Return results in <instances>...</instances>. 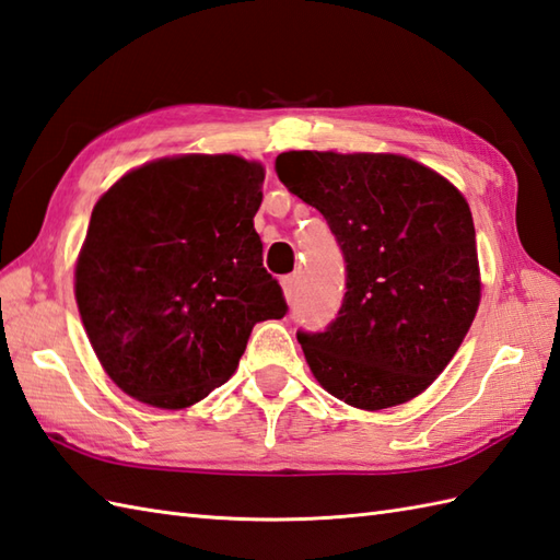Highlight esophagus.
<instances>
[{
	"instance_id": "esophagus-1",
	"label": "esophagus",
	"mask_w": 560,
	"mask_h": 560,
	"mask_svg": "<svg viewBox=\"0 0 560 560\" xmlns=\"http://www.w3.org/2000/svg\"><path fill=\"white\" fill-rule=\"evenodd\" d=\"M282 294H284V302L288 304H292L294 302V294H296V280H294V276H288V278H282Z\"/></svg>"
}]
</instances>
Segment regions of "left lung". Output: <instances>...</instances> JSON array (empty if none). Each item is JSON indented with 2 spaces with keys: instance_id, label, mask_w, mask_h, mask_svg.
<instances>
[{
  "instance_id": "1",
  "label": "left lung",
  "mask_w": 560,
  "mask_h": 560,
  "mask_svg": "<svg viewBox=\"0 0 560 560\" xmlns=\"http://www.w3.org/2000/svg\"><path fill=\"white\" fill-rule=\"evenodd\" d=\"M276 170L328 220L347 264L338 318L296 335L314 378L366 412L409 402L451 364L479 308L467 198L397 153L290 151Z\"/></svg>"
}]
</instances>
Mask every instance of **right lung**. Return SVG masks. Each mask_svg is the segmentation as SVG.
Here are the masks:
<instances>
[{
    "label": "right lung",
    "mask_w": 560,
    "mask_h": 560,
    "mask_svg": "<svg viewBox=\"0 0 560 560\" xmlns=\"http://www.w3.org/2000/svg\"><path fill=\"white\" fill-rule=\"evenodd\" d=\"M264 179L258 160L186 153L97 198L73 294L97 362L133 400L201 402L237 371L256 323L288 312L254 230Z\"/></svg>",
    "instance_id": "add662e5"
}]
</instances>
